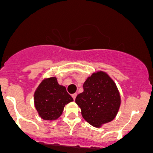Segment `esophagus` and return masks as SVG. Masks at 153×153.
<instances>
[{
  "mask_svg": "<svg viewBox=\"0 0 153 153\" xmlns=\"http://www.w3.org/2000/svg\"><path fill=\"white\" fill-rule=\"evenodd\" d=\"M76 96H77V94H76V93L73 94V95H72V98H73V99H74V100H75V98H76Z\"/></svg>",
  "mask_w": 153,
  "mask_h": 153,
  "instance_id": "obj_1",
  "label": "esophagus"
}]
</instances>
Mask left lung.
I'll use <instances>...</instances> for the list:
<instances>
[{
  "label": "left lung",
  "mask_w": 153,
  "mask_h": 153,
  "mask_svg": "<svg viewBox=\"0 0 153 153\" xmlns=\"http://www.w3.org/2000/svg\"><path fill=\"white\" fill-rule=\"evenodd\" d=\"M83 88L84 92L75 98L83 118L95 127L113 120L119 109L121 98L116 85L107 74L93 73L86 79Z\"/></svg>",
  "instance_id": "8db88e82"
}]
</instances>
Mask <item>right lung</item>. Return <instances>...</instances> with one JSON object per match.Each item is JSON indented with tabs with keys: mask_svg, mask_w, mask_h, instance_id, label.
I'll use <instances>...</instances> for the list:
<instances>
[{
	"mask_svg": "<svg viewBox=\"0 0 153 153\" xmlns=\"http://www.w3.org/2000/svg\"><path fill=\"white\" fill-rule=\"evenodd\" d=\"M34 98L39 115L43 119L49 121L59 118L64 106L73 101L65 86L59 85L55 77L41 82L35 91Z\"/></svg>",
	"mask_w": 153,
	"mask_h": 153,
	"instance_id": "obj_1",
	"label": "right lung"
}]
</instances>
